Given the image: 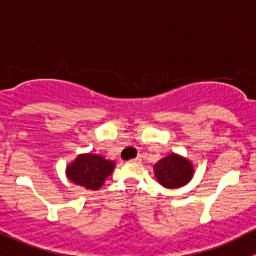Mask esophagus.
<instances>
[{"label": "esophagus", "instance_id": "34e87169", "mask_svg": "<svg viewBox=\"0 0 256 256\" xmlns=\"http://www.w3.org/2000/svg\"><path fill=\"white\" fill-rule=\"evenodd\" d=\"M141 160H142V156H141V154H140V156H138L135 160H132V161L136 162V164H140Z\"/></svg>", "mask_w": 256, "mask_h": 256}]
</instances>
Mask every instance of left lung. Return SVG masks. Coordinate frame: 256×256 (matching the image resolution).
<instances>
[{"mask_svg": "<svg viewBox=\"0 0 256 256\" xmlns=\"http://www.w3.org/2000/svg\"><path fill=\"white\" fill-rule=\"evenodd\" d=\"M157 182L164 188L174 190L187 184L194 174L192 161L177 154H170L154 166Z\"/></svg>", "mask_w": 256, "mask_h": 256, "instance_id": "1", "label": "left lung"}]
</instances>
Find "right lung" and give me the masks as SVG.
<instances>
[{"label":"right lung","instance_id":"obj_1","mask_svg":"<svg viewBox=\"0 0 256 256\" xmlns=\"http://www.w3.org/2000/svg\"><path fill=\"white\" fill-rule=\"evenodd\" d=\"M115 161L95 154H80L66 166V174L74 184L98 190L112 174Z\"/></svg>","mask_w":256,"mask_h":256}]
</instances>
